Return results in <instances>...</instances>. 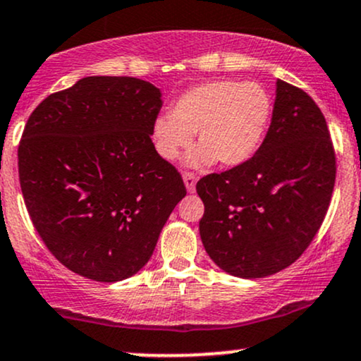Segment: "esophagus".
Listing matches in <instances>:
<instances>
[{"label":"esophagus","mask_w":361,"mask_h":361,"mask_svg":"<svg viewBox=\"0 0 361 361\" xmlns=\"http://www.w3.org/2000/svg\"><path fill=\"white\" fill-rule=\"evenodd\" d=\"M183 181H185L186 190H188V193H193L195 192V185H197V176H195V173L185 171L183 173Z\"/></svg>","instance_id":"1"}]
</instances>
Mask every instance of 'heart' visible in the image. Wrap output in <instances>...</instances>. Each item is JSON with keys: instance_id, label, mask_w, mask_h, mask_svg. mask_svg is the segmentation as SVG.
Instances as JSON below:
<instances>
[{"instance_id": "1", "label": "heart", "mask_w": 361, "mask_h": 361, "mask_svg": "<svg viewBox=\"0 0 361 361\" xmlns=\"http://www.w3.org/2000/svg\"><path fill=\"white\" fill-rule=\"evenodd\" d=\"M271 114L270 94L258 82H202L173 103L171 114L156 117L152 142L157 154L173 161L197 132L200 146L190 152L186 163L209 166L219 159L224 166H239L258 152Z\"/></svg>"}]
</instances>
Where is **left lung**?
<instances>
[{
    "mask_svg": "<svg viewBox=\"0 0 361 361\" xmlns=\"http://www.w3.org/2000/svg\"><path fill=\"white\" fill-rule=\"evenodd\" d=\"M336 154L324 115L304 90L276 81L270 128L244 164L197 183L200 238L224 271L263 279L290 267L324 221Z\"/></svg>",
    "mask_w": 361,
    "mask_h": 361,
    "instance_id": "left-lung-1",
    "label": "left lung"
}]
</instances>
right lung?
Segmentation results:
<instances>
[{
  "mask_svg": "<svg viewBox=\"0 0 361 361\" xmlns=\"http://www.w3.org/2000/svg\"><path fill=\"white\" fill-rule=\"evenodd\" d=\"M161 106L151 82L88 76L28 117L18 146L25 205L47 250L78 275H135L186 195L151 140Z\"/></svg>",
  "mask_w": 361,
  "mask_h": 361,
  "instance_id": "1",
  "label": "right lung"
}]
</instances>
